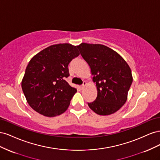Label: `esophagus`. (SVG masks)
<instances>
[{
    "label": "esophagus",
    "mask_w": 160,
    "mask_h": 160,
    "mask_svg": "<svg viewBox=\"0 0 160 160\" xmlns=\"http://www.w3.org/2000/svg\"><path fill=\"white\" fill-rule=\"evenodd\" d=\"M86 85H87V83H86L85 81H84V82H83V85H82L81 86V89H83Z\"/></svg>",
    "instance_id": "obj_1"
}]
</instances>
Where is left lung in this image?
Masks as SVG:
<instances>
[{
    "mask_svg": "<svg viewBox=\"0 0 160 160\" xmlns=\"http://www.w3.org/2000/svg\"><path fill=\"white\" fill-rule=\"evenodd\" d=\"M77 47L90 67L98 89L95 100L88 103L89 108L100 115L115 113L126 102L132 83L129 66L122 56L107 46L83 42Z\"/></svg>",
    "mask_w": 160,
    "mask_h": 160,
    "instance_id": "obj_1",
    "label": "left lung"
}]
</instances>
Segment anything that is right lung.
<instances>
[{
    "label": "right lung",
    "mask_w": 160,
    "mask_h": 160,
    "mask_svg": "<svg viewBox=\"0 0 160 160\" xmlns=\"http://www.w3.org/2000/svg\"><path fill=\"white\" fill-rule=\"evenodd\" d=\"M79 55L77 46L69 43L48 47L28 62L21 87L27 102L46 117L63 113L77 92L65 80L69 76L68 65Z\"/></svg>",
    "instance_id": "1"
}]
</instances>
